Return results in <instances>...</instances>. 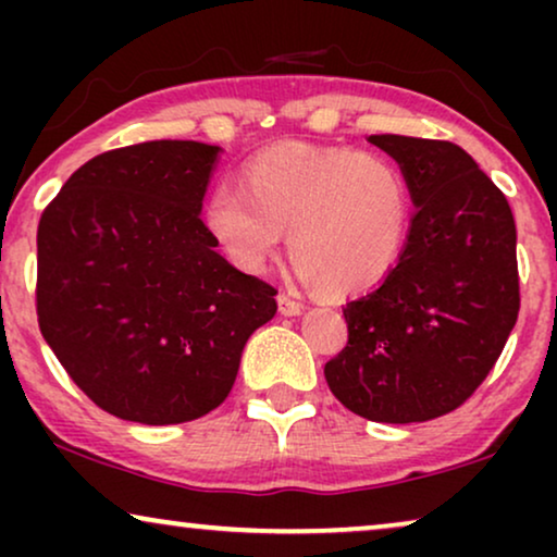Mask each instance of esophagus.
Wrapping results in <instances>:
<instances>
[{"instance_id": "esophagus-1", "label": "esophagus", "mask_w": 557, "mask_h": 557, "mask_svg": "<svg viewBox=\"0 0 557 557\" xmlns=\"http://www.w3.org/2000/svg\"><path fill=\"white\" fill-rule=\"evenodd\" d=\"M276 299H278V311H281V314H284V317H296V314H301L304 309H307V304H304L301 299H296V296L278 294Z\"/></svg>"}]
</instances>
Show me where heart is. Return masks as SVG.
<instances>
[{"mask_svg":"<svg viewBox=\"0 0 557 557\" xmlns=\"http://www.w3.org/2000/svg\"><path fill=\"white\" fill-rule=\"evenodd\" d=\"M413 193L393 159L345 147L276 144L240 166V189L220 185L202 208L215 246L243 271L288 253L319 292H368L400 263Z\"/></svg>","mask_w":557,"mask_h":557,"instance_id":"heart-1","label":"heart"}]
</instances>
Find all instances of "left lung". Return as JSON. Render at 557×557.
<instances>
[{"instance_id": "1", "label": "left lung", "mask_w": 557, "mask_h": 557, "mask_svg": "<svg viewBox=\"0 0 557 557\" xmlns=\"http://www.w3.org/2000/svg\"><path fill=\"white\" fill-rule=\"evenodd\" d=\"M406 172L416 215L400 263L349 301L347 347L324 364L330 391L377 423H421L467 403L520 311L517 227L502 189L461 147L370 136Z\"/></svg>"}]
</instances>
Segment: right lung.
Masks as SVG:
<instances>
[{
    "label": "right lung",
    "instance_id": "1",
    "mask_svg": "<svg viewBox=\"0 0 557 557\" xmlns=\"http://www.w3.org/2000/svg\"><path fill=\"white\" fill-rule=\"evenodd\" d=\"M220 147L144 141L75 170L37 225V322L67 375L124 421H195L227 398L276 288L202 225Z\"/></svg>",
    "mask_w": 557,
    "mask_h": 557
}]
</instances>
